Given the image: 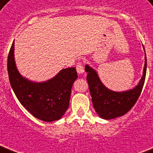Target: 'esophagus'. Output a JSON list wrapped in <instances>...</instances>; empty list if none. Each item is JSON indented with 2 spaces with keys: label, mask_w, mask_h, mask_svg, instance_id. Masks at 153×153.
<instances>
[{
  "label": "esophagus",
  "mask_w": 153,
  "mask_h": 153,
  "mask_svg": "<svg viewBox=\"0 0 153 153\" xmlns=\"http://www.w3.org/2000/svg\"><path fill=\"white\" fill-rule=\"evenodd\" d=\"M76 70L77 72L79 73V74H82L84 73V68H83V66H82V62H78V64L76 65Z\"/></svg>",
  "instance_id": "obj_1"
}]
</instances>
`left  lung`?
<instances>
[{
    "label": "left lung",
    "mask_w": 153,
    "mask_h": 153,
    "mask_svg": "<svg viewBox=\"0 0 153 153\" xmlns=\"http://www.w3.org/2000/svg\"><path fill=\"white\" fill-rule=\"evenodd\" d=\"M146 70L147 59L145 54L143 74L138 84L133 88L127 91H115L108 89L102 83L95 69L92 68L88 64L85 65V71L87 73V80L89 85L92 103L95 112L97 113L100 118L104 120H112L120 117L125 115L133 107L143 89Z\"/></svg>",
    "instance_id": "left-lung-1"
}]
</instances>
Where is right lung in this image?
<instances>
[{"label": "right lung", "mask_w": 153, "mask_h": 153, "mask_svg": "<svg viewBox=\"0 0 153 153\" xmlns=\"http://www.w3.org/2000/svg\"><path fill=\"white\" fill-rule=\"evenodd\" d=\"M10 85L21 104L35 118L52 122L63 116L70 103L72 86L78 79L75 67L61 70L51 79L35 82L23 77L14 58V42L8 56Z\"/></svg>", "instance_id": "right-lung-1"}]
</instances>
